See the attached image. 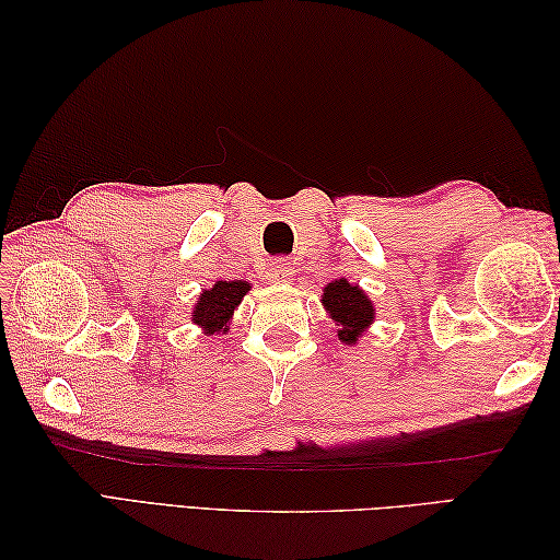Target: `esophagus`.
<instances>
[{
	"instance_id": "esophagus-1",
	"label": "esophagus",
	"mask_w": 560,
	"mask_h": 560,
	"mask_svg": "<svg viewBox=\"0 0 560 560\" xmlns=\"http://www.w3.org/2000/svg\"><path fill=\"white\" fill-rule=\"evenodd\" d=\"M293 273H295V269H293V265H291L289 259H277V261H273V265L269 267L267 277H269V281H273V283H289V281L293 279Z\"/></svg>"
}]
</instances>
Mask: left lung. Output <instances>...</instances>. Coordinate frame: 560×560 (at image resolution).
<instances>
[{
	"mask_svg": "<svg viewBox=\"0 0 560 560\" xmlns=\"http://www.w3.org/2000/svg\"><path fill=\"white\" fill-rule=\"evenodd\" d=\"M323 307L337 327V337L347 347H355L375 323V303L359 283L337 277L323 289Z\"/></svg>",
	"mask_w": 560,
	"mask_h": 560,
	"instance_id": "obj_1",
	"label": "left lung"
}]
</instances>
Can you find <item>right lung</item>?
Segmentation results:
<instances>
[{
	"mask_svg": "<svg viewBox=\"0 0 560 560\" xmlns=\"http://www.w3.org/2000/svg\"><path fill=\"white\" fill-rule=\"evenodd\" d=\"M253 289L247 281H223L219 279L213 287L201 289L199 299L192 307V323L201 329V335H225L231 329V319L233 313L237 311V305L247 295V291Z\"/></svg>",
	"mask_w": 560,
	"mask_h": 560,
	"instance_id": "1",
	"label": "right lung"
}]
</instances>
